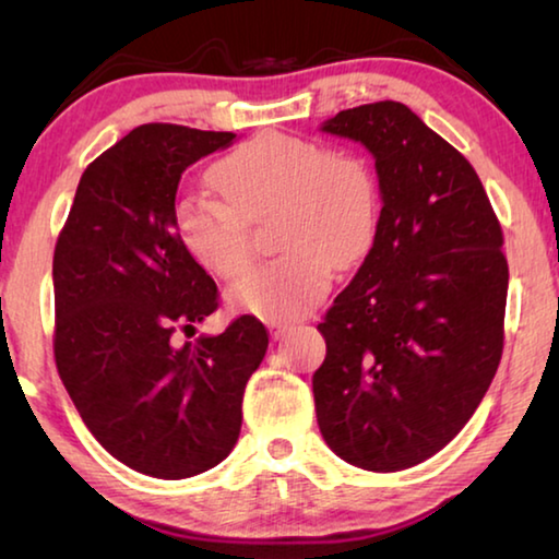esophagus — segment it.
Masks as SVG:
<instances>
[{
	"label": "esophagus",
	"mask_w": 559,
	"mask_h": 559,
	"mask_svg": "<svg viewBox=\"0 0 559 559\" xmlns=\"http://www.w3.org/2000/svg\"><path fill=\"white\" fill-rule=\"evenodd\" d=\"M269 330H271V337H273V340H281L283 335L288 333L290 325H286V323H271Z\"/></svg>",
	"instance_id": "1"
}]
</instances>
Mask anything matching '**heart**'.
<instances>
[{
	"mask_svg": "<svg viewBox=\"0 0 559 559\" xmlns=\"http://www.w3.org/2000/svg\"><path fill=\"white\" fill-rule=\"evenodd\" d=\"M212 192L175 206L179 241L202 269L224 281L251 266L249 224L276 212V261L236 283L234 306L269 323L300 318L370 251L380 194L370 163L316 140L261 132L212 167Z\"/></svg>",
	"mask_w": 559,
	"mask_h": 559,
	"instance_id": "1",
	"label": "heart"
}]
</instances>
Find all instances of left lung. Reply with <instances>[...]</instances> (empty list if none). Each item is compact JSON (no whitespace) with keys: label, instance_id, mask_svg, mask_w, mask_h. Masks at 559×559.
<instances>
[{"label":"left lung","instance_id":"1","mask_svg":"<svg viewBox=\"0 0 559 559\" xmlns=\"http://www.w3.org/2000/svg\"><path fill=\"white\" fill-rule=\"evenodd\" d=\"M323 132L374 157L372 249L323 323L318 427L357 468H412L478 409L503 355L508 261L476 169L404 103L340 110Z\"/></svg>","mask_w":559,"mask_h":559}]
</instances>
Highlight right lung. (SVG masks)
Wrapping results in <instances>:
<instances>
[{
	"label": "right lung",
	"mask_w": 559,
	"mask_h": 559,
	"mask_svg": "<svg viewBox=\"0 0 559 559\" xmlns=\"http://www.w3.org/2000/svg\"><path fill=\"white\" fill-rule=\"evenodd\" d=\"M234 132L150 122L93 159L53 251V355L83 424L110 456L153 478H189L229 456L261 320L177 345L219 306L182 246L175 197L197 159Z\"/></svg>",
	"instance_id": "1"
}]
</instances>
